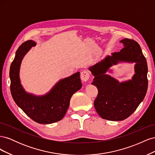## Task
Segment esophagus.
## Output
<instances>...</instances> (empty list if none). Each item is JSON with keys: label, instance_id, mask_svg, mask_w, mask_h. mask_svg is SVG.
<instances>
[{"label": "esophagus", "instance_id": "1", "mask_svg": "<svg viewBox=\"0 0 155 155\" xmlns=\"http://www.w3.org/2000/svg\"><path fill=\"white\" fill-rule=\"evenodd\" d=\"M90 78V73H89L87 70H83V72H81V79L83 81H87Z\"/></svg>", "mask_w": 155, "mask_h": 155}]
</instances>
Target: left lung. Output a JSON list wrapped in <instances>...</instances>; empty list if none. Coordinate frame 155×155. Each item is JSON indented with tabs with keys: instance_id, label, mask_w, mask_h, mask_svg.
<instances>
[{
	"instance_id": "left-lung-1",
	"label": "left lung",
	"mask_w": 155,
	"mask_h": 155,
	"mask_svg": "<svg viewBox=\"0 0 155 155\" xmlns=\"http://www.w3.org/2000/svg\"><path fill=\"white\" fill-rule=\"evenodd\" d=\"M120 43L124 48L89 68L94 76L92 85L98 91L95 109L102 118L111 121L124 120L132 114L143 100L148 86L147 64L139 44L129 39ZM120 61L136 63L135 74L131 81L119 83L106 74Z\"/></svg>"
}]
</instances>
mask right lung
Listing matches in <instances>:
<instances>
[{"label": "right lung", "instance_id": "add662e5", "mask_svg": "<svg viewBox=\"0 0 155 155\" xmlns=\"http://www.w3.org/2000/svg\"><path fill=\"white\" fill-rule=\"evenodd\" d=\"M35 45L34 41L29 40L17 49L10 66V91L16 104L31 119L39 124H50L63 119L69 107L70 98L81 88L80 73L76 72L59 81L43 96L26 93L21 84L18 72L23 57Z\"/></svg>", "mask_w": 155, "mask_h": 155}]
</instances>
